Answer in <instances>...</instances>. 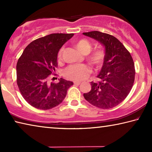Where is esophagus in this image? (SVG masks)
<instances>
[{"instance_id": "obj_1", "label": "esophagus", "mask_w": 152, "mask_h": 152, "mask_svg": "<svg viewBox=\"0 0 152 152\" xmlns=\"http://www.w3.org/2000/svg\"><path fill=\"white\" fill-rule=\"evenodd\" d=\"M81 82H74V84H76V85H79V84H80Z\"/></svg>"}]
</instances>
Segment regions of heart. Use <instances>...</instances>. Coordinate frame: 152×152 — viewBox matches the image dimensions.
Returning <instances> with one entry per match:
<instances>
[{"label": "heart", "instance_id": "obj_1", "mask_svg": "<svg viewBox=\"0 0 152 152\" xmlns=\"http://www.w3.org/2000/svg\"><path fill=\"white\" fill-rule=\"evenodd\" d=\"M74 46L82 54H86L88 62L95 68H100L104 62L105 53L101 48L91 50L92 44L88 39H80L74 42ZM64 48H61L58 53V60L62 58ZM91 73V69L85 64H76L68 66L64 70V76L68 80L74 81H81L86 79Z\"/></svg>", "mask_w": 152, "mask_h": 152}]
</instances>
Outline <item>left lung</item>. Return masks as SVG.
Returning <instances> with one entry per match:
<instances>
[{"instance_id":"obj_1","label":"left lung","mask_w":152,"mask_h":152,"mask_svg":"<svg viewBox=\"0 0 152 152\" xmlns=\"http://www.w3.org/2000/svg\"><path fill=\"white\" fill-rule=\"evenodd\" d=\"M83 34L99 41L105 48L103 66L97 76L101 81L91 82V91L84 97L94 107L111 109L124 101L132 88L135 75L133 58L114 36L98 31Z\"/></svg>"}]
</instances>
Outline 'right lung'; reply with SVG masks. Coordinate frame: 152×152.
Wrapping results in <instances>:
<instances>
[{"mask_svg": "<svg viewBox=\"0 0 152 152\" xmlns=\"http://www.w3.org/2000/svg\"><path fill=\"white\" fill-rule=\"evenodd\" d=\"M74 33H52L28 45L17 64V83L22 96L32 107L48 110L64 101L73 82H50L58 67V53ZM53 79V78H52ZM51 79V80H52Z\"/></svg>", "mask_w": 152, "mask_h": 152, "instance_id": "right-lung-1", "label": "right lung"}]
</instances>
